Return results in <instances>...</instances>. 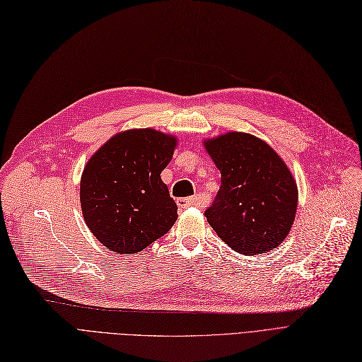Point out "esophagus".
I'll list each match as a JSON object with an SVG mask.
<instances>
[{"mask_svg": "<svg viewBox=\"0 0 362 362\" xmlns=\"http://www.w3.org/2000/svg\"><path fill=\"white\" fill-rule=\"evenodd\" d=\"M177 206L182 209H188L194 206H199L198 197H186V198H177Z\"/></svg>", "mask_w": 362, "mask_h": 362, "instance_id": "1", "label": "esophagus"}]
</instances>
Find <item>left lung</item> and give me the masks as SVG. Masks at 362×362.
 Here are the masks:
<instances>
[{"label": "left lung", "mask_w": 362, "mask_h": 362, "mask_svg": "<svg viewBox=\"0 0 362 362\" xmlns=\"http://www.w3.org/2000/svg\"><path fill=\"white\" fill-rule=\"evenodd\" d=\"M204 147L221 171V188L204 211L211 228L247 257L277 247L298 206L297 183L284 159L246 132L222 134Z\"/></svg>", "instance_id": "8db88e82"}]
</instances>
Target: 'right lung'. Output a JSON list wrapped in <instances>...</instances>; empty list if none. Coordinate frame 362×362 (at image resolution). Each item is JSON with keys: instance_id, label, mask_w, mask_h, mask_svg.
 Masks as SVG:
<instances>
[{"instance_id": "right-lung-1", "label": "right lung", "mask_w": 362, "mask_h": 362, "mask_svg": "<svg viewBox=\"0 0 362 362\" xmlns=\"http://www.w3.org/2000/svg\"><path fill=\"white\" fill-rule=\"evenodd\" d=\"M176 137L152 128L113 136L90 156L80 204L90 233L117 253H137L170 231L177 204L160 180Z\"/></svg>"}]
</instances>
